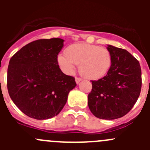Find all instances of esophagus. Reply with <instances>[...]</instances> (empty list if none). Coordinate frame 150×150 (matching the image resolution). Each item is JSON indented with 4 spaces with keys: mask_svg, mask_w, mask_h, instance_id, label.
Segmentation results:
<instances>
[{
    "mask_svg": "<svg viewBox=\"0 0 150 150\" xmlns=\"http://www.w3.org/2000/svg\"><path fill=\"white\" fill-rule=\"evenodd\" d=\"M82 81V78H75V82H76V83L77 84H78L80 82H81V81Z\"/></svg>",
    "mask_w": 150,
    "mask_h": 150,
    "instance_id": "esophagus-1",
    "label": "esophagus"
}]
</instances>
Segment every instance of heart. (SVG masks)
<instances>
[{"instance_id": "heart-1", "label": "heart", "mask_w": 150, "mask_h": 150, "mask_svg": "<svg viewBox=\"0 0 150 150\" xmlns=\"http://www.w3.org/2000/svg\"><path fill=\"white\" fill-rule=\"evenodd\" d=\"M59 65L64 72L72 74L75 64H79L83 76L91 80L102 78L112 65V55L106 48L88 43H75L67 47L65 54L57 57Z\"/></svg>"}]
</instances>
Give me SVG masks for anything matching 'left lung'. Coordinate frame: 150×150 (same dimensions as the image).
<instances>
[{"instance_id": "8db88e82", "label": "left lung", "mask_w": 150, "mask_h": 150, "mask_svg": "<svg viewBox=\"0 0 150 150\" xmlns=\"http://www.w3.org/2000/svg\"><path fill=\"white\" fill-rule=\"evenodd\" d=\"M112 65L107 75L91 81L88 105L95 117L114 120L125 115L137 102L142 88V70L138 60L122 48L107 45Z\"/></svg>"}]
</instances>
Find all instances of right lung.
Instances as JSON below:
<instances>
[{
	"mask_svg": "<svg viewBox=\"0 0 150 150\" xmlns=\"http://www.w3.org/2000/svg\"><path fill=\"white\" fill-rule=\"evenodd\" d=\"M61 38L40 39L22 47L11 58L7 88L16 107L26 115L46 120L57 115L76 86L57 62L64 46Z\"/></svg>",
	"mask_w": 150,
	"mask_h": 150,
	"instance_id": "right-lung-1",
	"label": "right lung"
}]
</instances>
